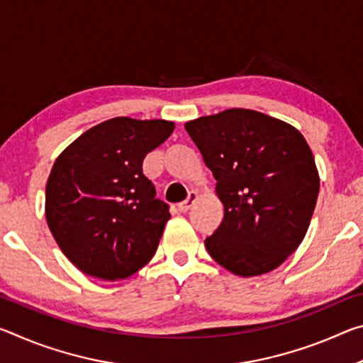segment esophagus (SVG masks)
<instances>
[{"instance_id": "1", "label": "esophagus", "mask_w": 363, "mask_h": 363, "mask_svg": "<svg viewBox=\"0 0 363 363\" xmlns=\"http://www.w3.org/2000/svg\"><path fill=\"white\" fill-rule=\"evenodd\" d=\"M196 199H199V195H196V192H190L189 196H187V200L177 205V210H179L181 213H187L190 208H192V205L195 203V201H196Z\"/></svg>"}]
</instances>
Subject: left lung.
<instances>
[{"mask_svg":"<svg viewBox=\"0 0 363 363\" xmlns=\"http://www.w3.org/2000/svg\"><path fill=\"white\" fill-rule=\"evenodd\" d=\"M186 131L224 205L223 223L205 240L208 253L238 277L277 269L306 237L320 187L304 136L250 108L200 116Z\"/></svg>","mask_w":363,"mask_h":363,"instance_id":"1","label":"left lung"}]
</instances>
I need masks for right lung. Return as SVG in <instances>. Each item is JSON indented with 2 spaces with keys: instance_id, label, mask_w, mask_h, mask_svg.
Instances as JSON below:
<instances>
[{
  "instance_id": "obj_1",
  "label": "right lung",
  "mask_w": 363,
  "mask_h": 363,
  "mask_svg": "<svg viewBox=\"0 0 363 363\" xmlns=\"http://www.w3.org/2000/svg\"><path fill=\"white\" fill-rule=\"evenodd\" d=\"M173 131V121L116 116L89 128L56 158L46 182V220L83 274L128 279L155 255L171 214L155 199L143 162Z\"/></svg>"
}]
</instances>
